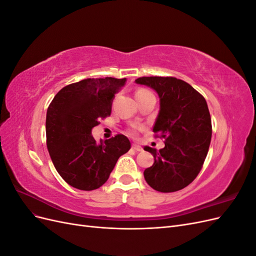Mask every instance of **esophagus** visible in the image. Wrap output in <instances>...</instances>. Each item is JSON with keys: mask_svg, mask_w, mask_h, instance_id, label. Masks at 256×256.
Instances as JSON below:
<instances>
[{"mask_svg": "<svg viewBox=\"0 0 256 256\" xmlns=\"http://www.w3.org/2000/svg\"><path fill=\"white\" fill-rule=\"evenodd\" d=\"M132 150H136V152H142V150H143L142 146L138 145V144H134V145H132Z\"/></svg>", "mask_w": 256, "mask_h": 256, "instance_id": "34e87169", "label": "esophagus"}]
</instances>
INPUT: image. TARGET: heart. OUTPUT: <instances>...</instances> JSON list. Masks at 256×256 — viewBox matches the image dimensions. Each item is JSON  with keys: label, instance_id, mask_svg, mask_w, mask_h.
<instances>
[{"label": "heart", "instance_id": "heart-1", "mask_svg": "<svg viewBox=\"0 0 256 256\" xmlns=\"http://www.w3.org/2000/svg\"><path fill=\"white\" fill-rule=\"evenodd\" d=\"M147 92V90H138L136 92ZM136 128H134L132 130L130 131L131 134H136Z\"/></svg>", "mask_w": 256, "mask_h": 256}]
</instances>
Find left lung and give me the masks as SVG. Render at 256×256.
Returning <instances> with one entry per match:
<instances>
[{
  "label": "left lung",
  "instance_id": "obj_1",
  "mask_svg": "<svg viewBox=\"0 0 256 256\" xmlns=\"http://www.w3.org/2000/svg\"><path fill=\"white\" fill-rule=\"evenodd\" d=\"M136 84L157 92L160 110L152 131L164 138L159 152L146 146L154 164L144 178L159 192H175L191 184L200 173L212 140V118L205 98L190 84L173 76H142Z\"/></svg>",
  "mask_w": 256,
  "mask_h": 256
}]
</instances>
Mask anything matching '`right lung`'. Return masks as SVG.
I'll return each instance as SVG.
<instances>
[{
    "mask_svg": "<svg viewBox=\"0 0 256 256\" xmlns=\"http://www.w3.org/2000/svg\"><path fill=\"white\" fill-rule=\"evenodd\" d=\"M127 79H85L69 84L54 96L47 110L46 134L51 160L72 187L90 191L108 180L130 141L118 134L99 143L92 129L111 114L112 102Z\"/></svg>",
    "mask_w": 256,
    "mask_h": 256,
    "instance_id": "1",
    "label": "right lung"
}]
</instances>
